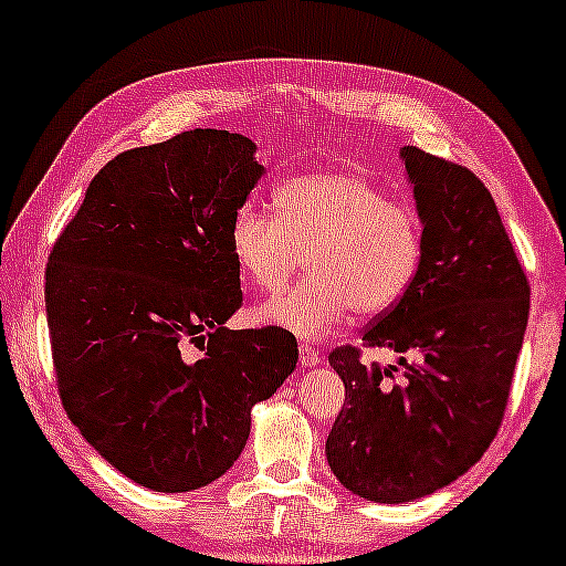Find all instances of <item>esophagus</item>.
Segmentation results:
<instances>
[{"mask_svg":"<svg viewBox=\"0 0 566 566\" xmlns=\"http://www.w3.org/2000/svg\"><path fill=\"white\" fill-rule=\"evenodd\" d=\"M298 360H301V366H304V368L319 366V363H322V353L316 350V347H312V345H301V347H298Z\"/></svg>","mask_w":566,"mask_h":566,"instance_id":"34e87169","label":"esophagus"}]
</instances>
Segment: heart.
<instances>
[{
  "label": "heart",
  "instance_id": "heart-1",
  "mask_svg": "<svg viewBox=\"0 0 566 566\" xmlns=\"http://www.w3.org/2000/svg\"><path fill=\"white\" fill-rule=\"evenodd\" d=\"M275 216L239 206L229 252L252 289H285L306 254L312 277L258 308V322L304 339L327 337L355 308L391 312L412 289L422 262V229L412 208L350 172L293 177L275 190Z\"/></svg>",
  "mask_w": 566,
  "mask_h": 566
}]
</instances>
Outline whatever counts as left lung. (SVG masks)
<instances>
[{
	"label": "left lung",
	"mask_w": 566,
	"mask_h": 566,
	"mask_svg": "<svg viewBox=\"0 0 566 566\" xmlns=\"http://www.w3.org/2000/svg\"><path fill=\"white\" fill-rule=\"evenodd\" d=\"M422 223L412 289L363 335L368 347L417 363H360L337 347L329 366L345 405L327 438L332 474L370 502H412L443 490L482 459L505 415L531 289L497 206L467 167L399 149Z\"/></svg>",
	"instance_id": "obj_1"
}]
</instances>
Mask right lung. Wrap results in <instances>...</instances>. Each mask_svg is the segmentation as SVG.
Listing matches in <instances>:
<instances>
[{"label": "right lung", "instance_id": "obj_1", "mask_svg": "<svg viewBox=\"0 0 566 566\" xmlns=\"http://www.w3.org/2000/svg\"><path fill=\"white\" fill-rule=\"evenodd\" d=\"M252 138L196 128L95 175L45 268L53 366L82 438L154 492L211 484L242 455L252 407L298 345L229 329L242 306L229 223L265 167ZM190 346L201 355L187 358Z\"/></svg>", "mask_w": 566, "mask_h": 566}]
</instances>
